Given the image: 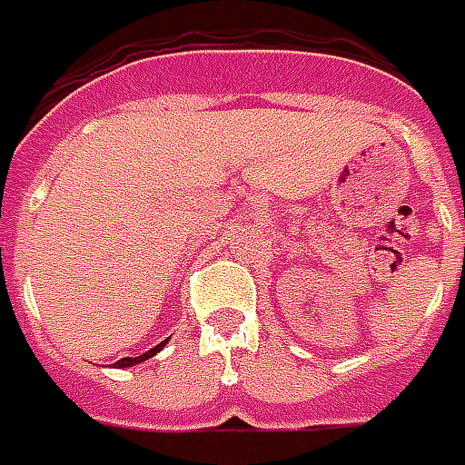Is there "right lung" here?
I'll return each mask as SVG.
<instances>
[{
  "mask_svg": "<svg viewBox=\"0 0 465 465\" xmlns=\"http://www.w3.org/2000/svg\"><path fill=\"white\" fill-rule=\"evenodd\" d=\"M164 343H167V341H164ZM164 343H160V345H154L153 351H147V353H143V355H137V358H122V361H117V368H127V365H134V363H143V361H147V358H153L154 353H157V351H163V345Z\"/></svg>",
  "mask_w": 465,
  "mask_h": 465,
  "instance_id": "add662e5",
  "label": "right lung"
}]
</instances>
